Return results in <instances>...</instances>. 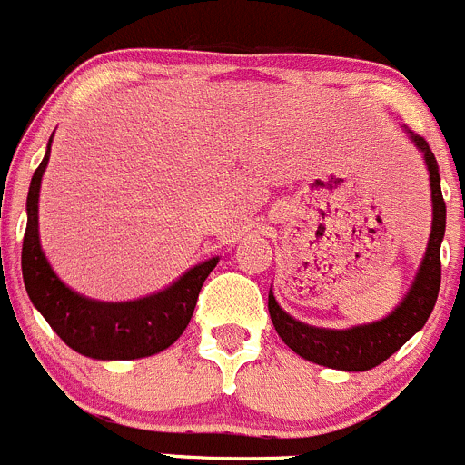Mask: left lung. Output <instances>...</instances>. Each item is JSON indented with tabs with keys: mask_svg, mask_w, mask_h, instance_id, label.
Wrapping results in <instances>:
<instances>
[{
	"mask_svg": "<svg viewBox=\"0 0 465 465\" xmlns=\"http://www.w3.org/2000/svg\"><path fill=\"white\" fill-rule=\"evenodd\" d=\"M411 140L424 153L429 176H431L433 227L422 266H420L418 277L401 305L376 323L355 325L349 331H325V328H312V325L292 319L277 305L272 293H268V312H271L277 335L289 349L296 351L301 358L310 360V362L323 364L331 370L367 371L397 353L431 316L438 289H440V242L445 236V202H442L440 193L438 163L427 140L413 130H411Z\"/></svg>",
	"mask_w": 465,
	"mask_h": 465,
	"instance_id": "8db88e82",
	"label": "left lung"
}]
</instances>
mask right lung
Instances as JSON below:
<instances>
[{
	"instance_id": "right-lung-1",
	"label": "right lung",
	"mask_w": 465,
	"mask_h": 465,
	"mask_svg": "<svg viewBox=\"0 0 465 465\" xmlns=\"http://www.w3.org/2000/svg\"><path fill=\"white\" fill-rule=\"evenodd\" d=\"M50 144L29 185L23 238V280L34 307L73 351L89 358L134 360L160 353L188 328L203 280L218 259L190 268L169 289L140 301L98 302L77 296L54 275L38 242V190L50 160Z\"/></svg>"
}]
</instances>
